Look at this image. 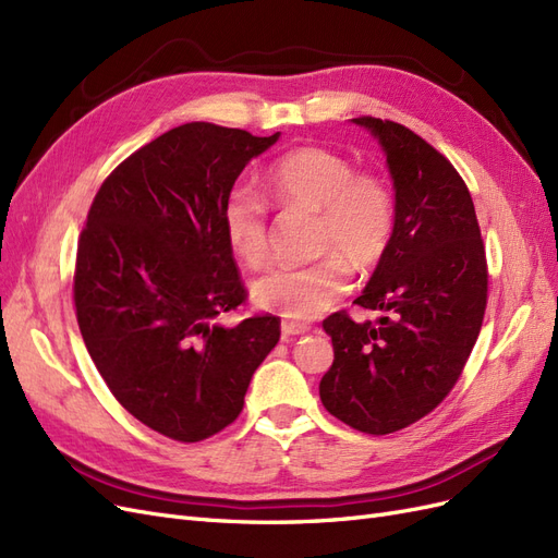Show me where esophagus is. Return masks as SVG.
<instances>
[{
    "instance_id": "obj_1",
    "label": "esophagus",
    "mask_w": 558,
    "mask_h": 558,
    "mask_svg": "<svg viewBox=\"0 0 558 558\" xmlns=\"http://www.w3.org/2000/svg\"><path fill=\"white\" fill-rule=\"evenodd\" d=\"M281 332H283V337L305 335V332H310V326L298 324V320H281Z\"/></svg>"
}]
</instances>
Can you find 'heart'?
<instances>
[{
  "label": "heart",
  "instance_id": "heart-1",
  "mask_svg": "<svg viewBox=\"0 0 558 558\" xmlns=\"http://www.w3.org/2000/svg\"><path fill=\"white\" fill-rule=\"evenodd\" d=\"M267 195L283 207L318 209L316 246L328 251L307 265H277L253 281L256 305L286 318L310 320L328 312L349 291L351 265H377L391 246L396 202L388 185L335 150L300 146L277 158L265 172ZM221 228L230 248L246 265L267 258V202L251 189H232L221 207Z\"/></svg>",
  "mask_w": 558,
  "mask_h": 558
}]
</instances>
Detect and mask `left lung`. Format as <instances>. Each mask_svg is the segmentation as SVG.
<instances>
[{"label": "left lung", "mask_w": 558, "mask_h": 558, "mask_svg": "<svg viewBox=\"0 0 558 558\" xmlns=\"http://www.w3.org/2000/svg\"><path fill=\"white\" fill-rule=\"evenodd\" d=\"M351 123L379 142L396 193L393 240L356 305L324 320L335 361L318 384L324 408L347 426L386 435L433 412L477 342L486 310V256L468 185L453 165L393 121Z\"/></svg>", "instance_id": "8db88e82"}]
</instances>
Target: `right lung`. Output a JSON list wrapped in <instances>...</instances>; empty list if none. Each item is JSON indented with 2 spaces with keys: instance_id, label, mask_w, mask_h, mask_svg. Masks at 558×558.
Listing matches in <instances>:
<instances>
[{
  "instance_id": "1",
  "label": "right lung",
  "mask_w": 558,
  "mask_h": 558,
  "mask_svg": "<svg viewBox=\"0 0 558 558\" xmlns=\"http://www.w3.org/2000/svg\"><path fill=\"white\" fill-rule=\"evenodd\" d=\"M277 140L211 123L165 132L116 167L81 232L83 342L116 400L172 440L199 442L232 424L279 342L272 314L218 324L246 300L223 199Z\"/></svg>"
}]
</instances>
